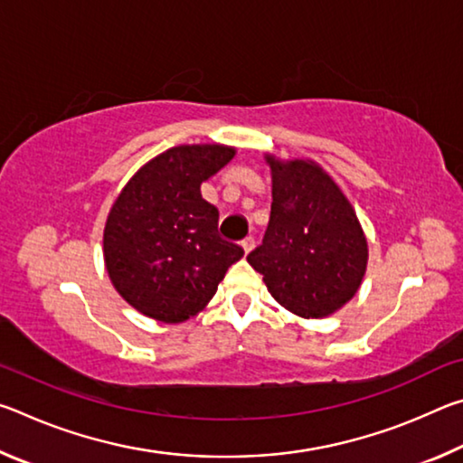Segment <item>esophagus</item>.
<instances>
[{
    "label": "esophagus",
    "instance_id": "esophagus-1",
    "mask_svg": "<svg viewBox=\"0 0 463 463\" xmlns=\"http://www.w3.org/2000/svg\"><path fill=\"white\" fill-rule=\"evenodd\" d=\"M241 247H242V250H245V253H249V250H253V247H255V239L245 237L241 241Z\"/></svg>",
    "mask_w": 463,
    "mask_h": 463
}]
</instances>
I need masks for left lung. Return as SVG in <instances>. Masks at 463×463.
<instances>
[{"instance_id": "left-lung-1", "label": "left lung", "mask_w": 463, "mask_h": 463, "mask_svg": "<svg viewBox=\"0 0 463 463\" xmlns=\"http://www.w3.org/2000/svg\"><path fill=\"white\" fill-rule=\"evenodd\" d=\"M271 167V214L263 242L247 261L269 294L302 318H325L362 286L367 241L341 187L315 161H279Z\"/></svg>"}]
</instances>
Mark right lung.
I'll return each instance as SVG.
<instances>
[{
    "mask_svg": "<svg viewBox=\"0 0 463 463\" xmlns=\"http://www.w3.org/2000/svg\"><path fill=\"white\" fill-rule=\"evenodd\" d=\"M232 146L182 145L155 156L124 185L104 229V260L132 308L184 323L206 307L242 253L218 234V210L200 185L234 156Z\"/></svg>",
    "mask_w": 463,
    "mask_h": 463,
    "instance_id": "obj_1",
    "label": "right lung"
}]
</instances>
